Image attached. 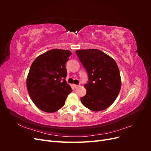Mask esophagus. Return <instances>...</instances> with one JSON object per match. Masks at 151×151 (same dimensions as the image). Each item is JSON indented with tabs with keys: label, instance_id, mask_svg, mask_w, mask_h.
<instances>
[{
	"label": "esophagus",
	"instance_id": "obj_1",
	"mask_svg": "<svg viewBox=\"0 0 151 151\" xmlns=\"http://www.w3.org/2000/svg\"><path fill=\"white\" fill-rule=\"evenodd\" d=\"M73 87H74V88H78V87H79V85H76V84H74V85H73Z\"/></svg>",
	"mask_w": 151,
	"mask_h": 151
}]
</instances>
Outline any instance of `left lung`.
I'll use <instances>...</instances> for the list:
<instances>
[{
    "instance_id": "8db88e82",
    "label": "left lung",
    "mask_w": 151,
    "mask_h": 151,
    "mask_svg": "<svg viewBox=\"0 0 151 151\" xmlns=\"http://www.w3.org/2000/svg\"><path fill=\"white\" fill-rule=\"evenodd\" d=\"M76 53L89 79L84 84L86 94L81 98L82 104L94 111L106 109L115 101L121 89V77L116 62L98 49L77 50Z\"/></svg>"
}]
</instances>
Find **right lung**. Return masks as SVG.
Here are the masks:
<instances>
[{
	"mask_svg": "<svg viewBox=\"0 0 151 151\" xmlns=\"http://www.w3.org/2000/svg\"><path fill=\"white\" fill-rule=\"evenodd\" d=\"M69 50L52 49L40 55L31 64L26 86L32 101L40 109L54 113L63 106L72 89L67 83L65 63Z\"/></svg>",
	"mask_w": 151,
	"mask_h": 151,
	"instance_id": "1",
	"label": "right lung"
}]
</instances>
